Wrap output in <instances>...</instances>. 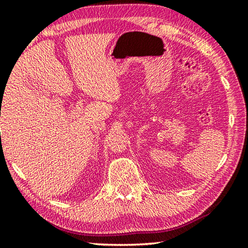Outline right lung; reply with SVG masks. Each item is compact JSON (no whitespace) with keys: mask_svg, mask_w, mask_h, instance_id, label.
I'll return each mask as SVG.
<instances>
[{"mask_svg":"<svg viewBox=\"0 0 248 248\" xmlns=\"http://www.w3.org/2000/svg\"><path fill=\"white\" fill-rule=\"evenodd\" d=\"M1 99H2V98H1ZM0 116H1V115H0Z\"/></svg>","mask_w":248,"mask_h":248,"instance_id":"obj_1","label":"right lung"}]
</instances>
